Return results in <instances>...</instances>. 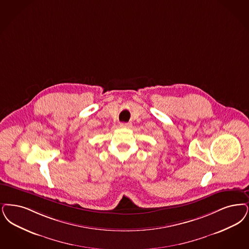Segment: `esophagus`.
<instances>
[{
	"label": "esophagus",
	"mask_w": 249,
	"mask_h": 249,
	"mask_svg": "<svg viewBox=\"0 0 249 249\" xmlns=\"http://www.w3.org/2000/svg\"><path fill=\"white\" fill-rule=\"evenodd\" d=\"M130 123H124V122H122V123H120V128H129L130 127Z\"/></svg>",
	"instance_id": "esophagus-1"
}]
</instances>
